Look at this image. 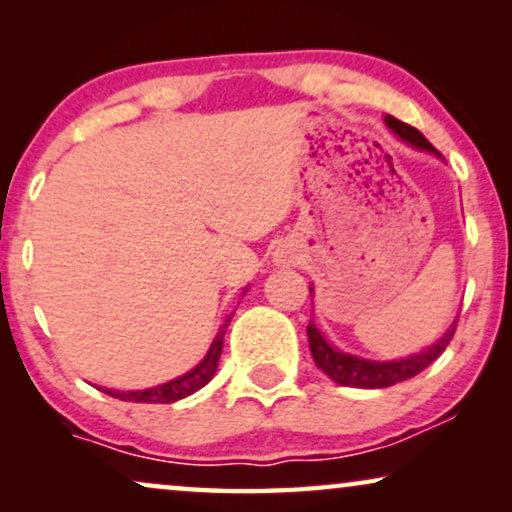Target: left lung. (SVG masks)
<instances>
[{
  "mask_svg": "<svg viewBox=\"0 0 512 512\" xmlns=\"http://www.w3.org/2000/svg\"><path fill=\"white\" fill-rule=\"evenodd\" d=\"M384 125H387V128L401 139V142L410 144L412 149L429 151L438 156V151L433 149L429 139H426L417 128H412V125L398 121L394 116H384ZM310 293H314L312 286H310ZM454 331H457V319L452 321L450 328H447V331L440 335L433 345H429L417 354L403 356V359H391V361H373V359H363V356L342 352V349L331 345V342L324 338V333L319 331L317 324H314V319H310V326H307V338H310V352H312L314 363H317V366L324 370L333 382L342 384V387L382 389L403 380H410V377L422 373L426 366H431V363L445 352V347L450 345Z\"/></svg>",
  "mask_w": 512,
  "mask_h": 512,
  "instance_id": "left-lung-1",
  "label": "left lung"
}]
</instances>
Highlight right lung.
<instances>
[{"instance_id": "add662e5", "label": "right lung", "mask_w": 512, "mask_h": 512, "mask_svg": "<svg viewBox=\"0 0 512 512\" xmlns=\"http://www.w3.org/2000/svg\"><path fill=\"white\" fill-rule=\"evenodd\" d=\"M244 293H247V289H244ZM230 319H233V314L223 321V326L219 328V333H216V338L212 340V345H209V349H207L205 359H202L195 368L188 370V373L174 377V380L165 382V384H158V387L139 389V391H118V389H107V387H97V389H100L102 394L121 398V401H130V403H174V401H181V398L195 394V391L205 387V384L212 380L216 373V366H219V356L223 349V335H226Z\"/></svg>"}]
</instances>
